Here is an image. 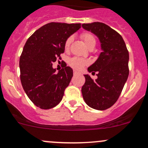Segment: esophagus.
I'll use <instances>...</instances> for the list:
<instances>
[{"label": "esophagus", "instance_id": "34e87169", "mask_svg": "<svg viewBox=\"0 0 148 148\" xmlns=\"http://www.w3.org/2000/svg\"><path fill=\"white\" fill-rule=\"evenodd\" d=\"M79 73L77 72V71H74V75H77V74H78Z\"/></svg>", "mask_w": 148, "mask_h": 148}]
</instances>
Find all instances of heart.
<instances>
[{
	"mask_svg": "<svg viewBox=\"0 0 148 148\" xmlns=\"http://www.w3.org/2000/svg\"><path fill=\"white\" fill-rule=\"evenodd\" d=\"M81 38L87 48H89L92 46H95V44H96V40H95V36L92 34H90V33H83L81 35ZM71 41H72L71 37H69V38L66 39L64 44V48L66 50H68L69 49L70 44L71 43ZM86 64V61L83 60L82 59H79V58H72L69 61V65L76 70H81Z\"/></svg>",
	"mask_w": 148,
	"mask_h": 148,
	"instance_id": "1",
	"label": "heart"
}]
</instances>
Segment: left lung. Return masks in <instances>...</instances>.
<instances>
[{"label":"left lung","mask_w":148,"mask_h":148,"mask_svg":"<svg viewBox=\"0 0 148 148\" xmlns=\"http://www.w3.org/2000/svg\"><path fill=\"white\" fill-rule=\"evenodd\" d=\"M82 26L97 36L102 50L95 63L87 69L92 74L97 71V79L93 80L89 74H84L83 99L92 108L107 110L117 102L128 78L129 53L121 35L107 25L94 22Z\"/></svg>","instance_id":"obj_1"}]
</instances>
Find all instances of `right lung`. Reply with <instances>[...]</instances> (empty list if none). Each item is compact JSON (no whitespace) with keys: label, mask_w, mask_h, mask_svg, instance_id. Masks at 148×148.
<instances>
[{"label":"right lung","mask_w":148,"mask_h":148,"mask_svg":"<svg viewBox=\"0 0 148 148\" xmlns=\"http://www.w3.org/2000/svg\"><path fill=\"white\" fill-rule=\"evenodd\" d=\"M81 28V23H52L41 26L28 38L19 61L21 82L28 97L36 107L49 110L63 98L73 77L65 64L56 72L52 65L64 52L66 41Z\"/></svg>","instance_id":"right-lung-1"}]
</instances>
